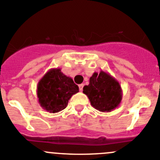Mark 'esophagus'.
<instances>
[{
    "label": "esophagus",
    "instance_id": "34e87169",
    "mask_svg": "<svg viewBox=\"0 0 160 160\" xmlns=\"http://www.w3.org/2000/svg\"><path fill=\"white\" fill-rule=\"evenodd\" d=\"M83 83H81V84L79 85V89H80V91H82V90H83Z\"/></svg>",
    "mask_w": 160,
    "mask_h": 160
}]
</instances>
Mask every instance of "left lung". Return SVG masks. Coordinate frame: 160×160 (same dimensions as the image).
Wrapping results in <instances>:
<instances>
[{"label":"left lung","mask_w":160,"mask_h":160,"mask_svg":"<svg viewBox=\"0 0 160 160\" xmlns=\"http://www.w3.org/2000/svg\"><path fill=\"white\" fill-rule=\"evenodd\" d=\"M83 90L90 104L101 112H111L118 107L122 99L120 83L111 74L103 70L99 73L93 72L89 85L83 87Z\"/></svg>","instance_id":"left-lung-1"}]
</instances>
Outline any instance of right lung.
<instances>
[{
	"label": "right lung",
	"mask_w": 160,
	"mask_h": 160,
	"mask_svg": "<svg viewBox=\"0 0 160 160\" xmlns=\"http://www.w3.org/2000/svg\"><path fill=\"white\" fill-rule=\"evenodd\" d=\"M36 92L40 106L48 112L57 113L67 108L71 97L79 92V88L60 68H53L42 77Z\"/></svg>",
	"instance_id": "right-lung-1"
}]
</instances>
